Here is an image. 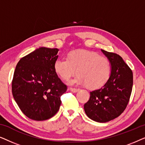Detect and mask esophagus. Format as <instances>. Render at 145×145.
<instances>
[{
	"label": "esophagus",
	"mask_w": 145,
	"mask_h": 145,
	"mask_svg": "<svg viewBox=\"0 0 145 145\" xmlns=\"http://www.w3.org/2000/svg\"><path fill=\"white\" fill-rule=\"evenodd\" d=\"M69 90H70L71 92H78V91L79 90V89H78V88H69Z\"/></svg>",
	"instance_id": "1"
}]
</instances>
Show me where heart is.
Wrapping results in <instances>:
<instances>
[{
    "label": "heart",
    "instance_id": "heart-1",
    "mask_svg": "<svg viewBox=\"0 0 145 145\" xmlns=\"http://www.w3.org/2000/svg\"><path fill=\"white\" fill-rule=\"evenodd\" d=\"M54 69L57 74L68 80L75 74L76 78L68 82L70 85H87L89 88H101L110 79L112 65L106 57L86 50L72 51L68 58L61 57L55 61Z\"/></svg>",
    "mask_w": 145,
    "mask_h": 145
}]
</instances>
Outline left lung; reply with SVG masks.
<instances>
[{
    "label": "left lung",
    "instance_id": "8db88e82",
    "mask_svg": "<svg viewBox=\"0 0 145 145\" xmlns=\"http://www.w3.org/2000/svg\"><path fill=\"white\" fill-rule=\"evenodd\" d=\"M110 61L112 72L102 88L90 92L84 105L86 116L94 121L106 123L118 118L127 106L133 87V72L123 59L116 53L101 49Z\"/></svg>",
    "mask_w": 145,
    "mask_h": 145
}]
</instances>
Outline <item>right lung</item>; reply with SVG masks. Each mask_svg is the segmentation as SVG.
<instances>
[{
    "label": "right lung",
    "instance_id": "1",
    "mask_svg": "<svg viewBox=\"0 0 145 145\" xmlns=\"http://www.w3.org/2000/svg\"><path fill=\"white\" fill-rule=\"evenodd\" d=\"M58 51L41 47L22 57L16 67L12 82L13 97L31 120H48L60 108L61 96L67 87L54 69Z\"/></svg>",
    "mask_w": 145,
    "mask_h": 145
}]
</instances>
